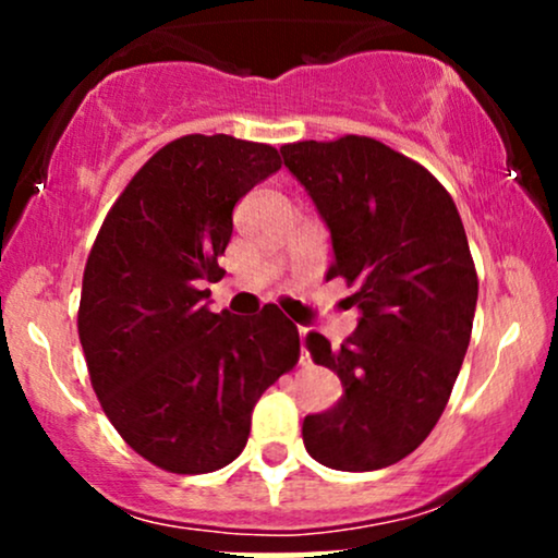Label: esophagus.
<instances>
[{
  "label": "esophagus",
  "instance_id": "esophagus-1",
  "mask_svg": "<svg viewBox=\"0 0 558 558\" xmlns=\"http://www.w3.org/2000/svg\"><path fill=\"white\" fill-rule=\"evenodd\" d=\"M299 338H301V362H306V349H304V330H299Z\"/></svg>",
  "mask_w": 558,
  "mask_h": 558
}]
</instances>
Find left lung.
<instances>
[{"label":"left lung","mask_w":558,"mask_h":558,"mask_svg":"<svg viewBox=\"0 0 558 558\" xmlns=\"http://www.w3.org/2000/svg\"><path fill=\"white\" fill-rule=\"evenodd\" d=\"M280 155L330 230L328 278L354 286L360 310L338 349L306 336L343 396L306 414L304 446L330 470H383L430 435L470 345L477 275L462 217L430 172L375 138L299 141Z\"/></svg>","instance_id":"8db88e82"}]
</instances>
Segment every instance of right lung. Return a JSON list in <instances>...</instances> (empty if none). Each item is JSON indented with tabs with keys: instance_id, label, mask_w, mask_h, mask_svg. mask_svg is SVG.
I'll list each match as a JSON object with an SVG mask.
<instances>
[{
	"instance_id": "obj_1",
	"label": "right lung",
	"mask_w": 558,
	"mask_h": 558,
	"mask_svg": "<svg viewBox=\"0 0 558 558\" xmlns=\"http://www.w3.org/2000/svg\"><path fill=\"white\" fill-rule=\"evenodd\" d=\"M280 170L272 146L226 133L159 149L120 194L83 272L78 336L96 399L133 451L175 475L233 462L259 396L299 362L275 304L215 315L209 288L233 207Z\"/></svg>"
}]
</instances>
